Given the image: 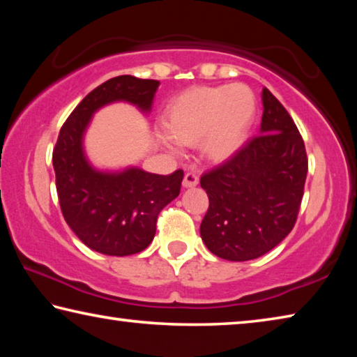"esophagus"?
I'll return each instance as SVG.
<instances>
[{"label":"esophagus","instance_id":"esophagus-1","mask_svg":"<svg viewBox=\"0 0 357 357\" xmlns=\"http://www.w3.org/2000/svg\"><path fill=\"white\" fill-rule=\"evenodd\" d=\"M198 184V176L195 173H187L183 179V187L185 189H190V187H195Z\"/></svg>","mask_w":357,"mask_h":357}]
</instances>
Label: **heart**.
<instances>
[{"label": "heart", "instance_id": "1", "mask_svg": "<svg viewBox=\"0 0 357 357\" xmlns=\"http://www.w3.org/2000/svg\"><path fill=\"white\" fill-rule=\"evenodd\" d=\"M255 112V94L245 84L190 88L168 104L160 140L173 154L181 153V144L202 143L209 160L225 162L244 146Z\"/></svg>", "mask_w": 357, "mask_h": 357}]
</instances>
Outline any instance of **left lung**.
I'll return each instance as SVG.
<instances>
[{
	"label": "left lung",
	"mask_w": 357,
	"mask_h": 357,
	"mask_svg": "<svg viewBox=\"0 0 357 357\" xmlns=\"http://www.w3.org/2000/svg\"><path fill=\"white\" fill-rule=\"evenodd\" d=\"M259 135L225 164L203 174L209 209L200 225L204 245L228 261L255 259L291 231L307 176V154L298 128L263 88Z\"/></svg>",
	"instance_id": "1"
}]
</instances>
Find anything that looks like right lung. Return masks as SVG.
Instances as JSON below:
<instances>
[{"mask_svg": "<svg viewBox=\"0 0 357 357\" xmlns=\"http://www.w3.org/2000/svg\"><path fill=\"white\" fill-rule=\"evenodd\" d=\"M159 84L132 75L102 83L70 113L53 149L64 219L84 245L104 255H134L153 243L157 215L179 195L184 173L176 170L164 176L137 165L99 168L89 160L84 137L94 114L116 102L149 114Z\"/></svg>", "mask_w": 357, "mask_h": 357, "instance_id": "obj_1", "label": "right lung"}]
</instances>
